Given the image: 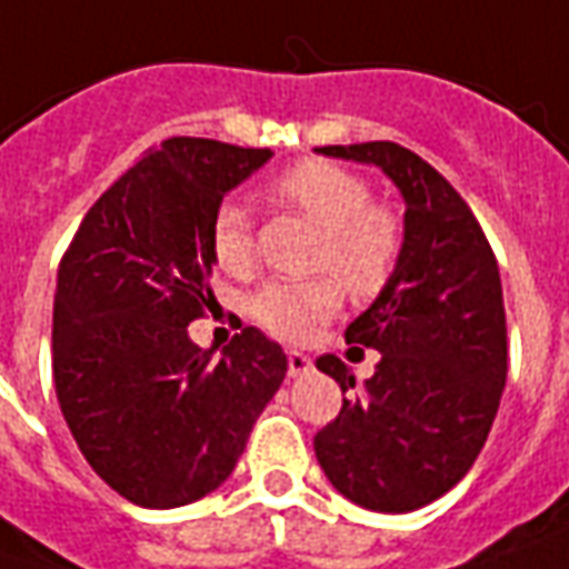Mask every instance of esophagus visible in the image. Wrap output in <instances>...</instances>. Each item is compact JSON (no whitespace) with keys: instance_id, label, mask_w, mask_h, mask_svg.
<instances>
[{"instance_id":"34e87169","label":"esophagus","mask_w":569,"mask_h":569,"mask_svg":"<svg viewBox=\"0 0 569 569\" xmlns=\"http://www.w3.org/2000/svg\"><path fill=\"white\" fill-rule=\"evenodd\" d=\"M286 360H289V376L296 379V376H305V372H311V357L301 351H286Z\"/></svg>"}]
</instances>
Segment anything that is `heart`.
Here are the masks:
<instances>
[{
  "label": "heart",
  "instance_id": "b5f03b06",
  "mask_svg": "<svg viewBox=\"0 0 569 569\" xmlns=\"http://www.w3.org/2000/svg\"><path fill=\"white\" fill-rule=\"evenodd\" d=\"M273 193L323 228L313 252L311 280H271L249 298V311L273 336L301 341L341 305V283L357 298L379 296L400 258V221L376 206L367 178L326 160H305L283 172ZM212 258L224 273L243 277L256 268L252 224L240 202H224L212 221Z\"/></svg>",
  "mask_w": 569,
  "mask_h": 569
}]
</instances>
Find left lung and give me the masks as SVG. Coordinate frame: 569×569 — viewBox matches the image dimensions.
Segmentation results:
<instances>
[{"label": "left lung", "mask_w": 569, "mask_h": 569, "mask_svg": "<svg viewBox=\"0 0 569 569\" xmlns=\"http://www.w3.org/2000/svg\"><path fill=\"white\" fill-rule=\"evenodd\" d=\"M379 166L407 202L400 258L345 339L381 353L372 379L313 437L329 483L357 506L403 515L468 475L487 443L508 376L502 280L478 218L452 184L395 141L317 147ZM317 369L353 388L323 353Z\"/></svg>", "instance_id": "8db88e82"}]
</instances>
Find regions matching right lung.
I'll return each instance as SVG.
<instances>
[{"mask_svg": "<svg viewBox=\"0 0 569 569\" xmlns=\"http://www.w3.org/2000/svg\"><path fill=\"white\" fill-rule=\"evenodd\" d=\"M273 153L169 138L101 193L58 268L51 369L67 428L107 487L141 508L218 490L286 376L256 326L221 357L188 326L212 311V221Z\"/></svg>", "mask_w": 569, "mask_h": 569, "instance_id": "right-lung-1", "label": "right lung"}]
</instances>
